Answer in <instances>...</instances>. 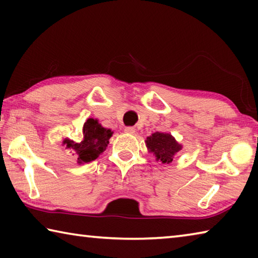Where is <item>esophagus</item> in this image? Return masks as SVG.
<instances>
[{
  "label": "esophagus",
  "instance_id": "1",
  "mask_svg": "<svg viewBox=\"0 0 258 258\" xmlns=\"http://www.w3.org/2000/svg\"><path fill=\"white\" fill-rule=\"evenodd\" d=\"M124 132L127 134H134L135 133V128L132 127V126H127V127L124 128Z\"/></svg>",
  "mask_w": 258,
  "mask_h": 258
}]
</instances>
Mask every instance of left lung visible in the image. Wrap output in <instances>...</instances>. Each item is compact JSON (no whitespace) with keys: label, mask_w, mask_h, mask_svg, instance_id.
<instances>
[{"label":"left lung","mask_w":258,"mask_h":258,"mask_svg":"<svg viewBox=\"0 0 258 258\" xmlns=\"http://www.w3.org/2000/svg\"><path fill=\"white\" fill-rule=\"evenodd\" d=\"M146 146L156 159L163 164H171L174 157L182 149V146L174 139L171 134L156 132L148 137Z\"/></svg>","instance_id":"1"}]
</instances>
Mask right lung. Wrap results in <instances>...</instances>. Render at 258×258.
<instances>
[{"instance_id": "right-lung-1", "label": "right lung", "mask_w": 258, "mask_h": 258, "mask_svg": "<svg viewBox=\"0 0 258 258\" xmlns=\"http://www.w3.org/2000/svg\"><path fill=\"white\" fill-rule=\"evenodd\" d=\"M111 135L112 131L102 127L98 119L89 118L83 126L82 141L74 142L69 139H64L63 145H66L67 149H73L76 152L78 164L90 163L106 150Z\"/></svg>"}]
</instances>
